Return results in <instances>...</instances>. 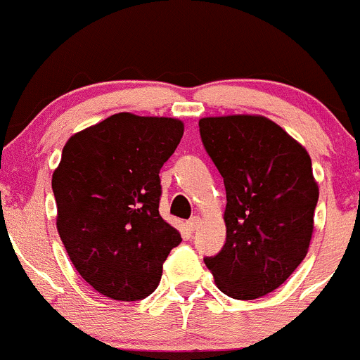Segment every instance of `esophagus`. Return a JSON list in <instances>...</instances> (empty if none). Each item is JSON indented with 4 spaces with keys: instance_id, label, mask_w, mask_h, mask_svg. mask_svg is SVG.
<instances>
[{
    "instance_id": "34e87169",
    "label": "esophagus",
    "mask_w": 360,
    "mask_h": 360,
    "mask_svg": "<svg viewBox=\"0 0 360 360\" xmlns=\"http://www.w3.org/2000/svg\"><path fill=\"white\" fill-rule=\"evenodd\" d=\"M187 226H189L191 231H196L198 226H200V217H198V215H194V217H191L189 221H187Z\"/></svg>"
}]
</instances>
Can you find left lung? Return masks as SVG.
<instances>
[{
	"label": "left lung",
	"instance_id": "8db88e82",
	"mask_svg": "<svg viewBox=\"0 0 360 360\" xmlns=\"http://www.w3.org/2000/svg\"><path fill=\"white\" fill-rule=\"evenodd\" d=\"M200 136L226 187V242L205 265L222 293L258 299L307 255L318 203L311 159L263 116L203 118Z\"/></svg>",
	"mask_w": 360,
	"mask_h": 360
}]
</instances>
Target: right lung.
Returning a JSON list of instances; mask_svg holds the SVG:
<instances>
[{
    "label": "right lung",
    "instance_id": "right-lung-1",
    "mask_svg": "<svg viewBox=\"0 0 360 360\" xmlns=\"http://www.w3.org/2000/svg\"><path fill=\"white\" fill-rule=\"evenodd\" d=\"M182 136L180 120L118 112L63 146L53 174L58 233L75 270L109 299L153 293L182 242L159 214V171Z\"/></svg>",
    "mask_w": 360,
    "mask_h": 360
}]
</instances>
